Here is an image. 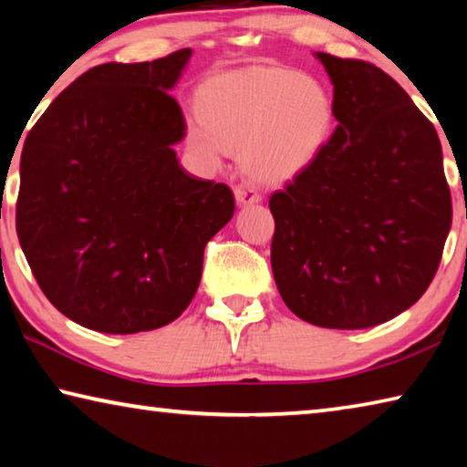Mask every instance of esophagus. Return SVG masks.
I'll use <instances>...</instances> for the list:
<instances>
[{"instance_id":"1","label":"esophagus","mask_w":467,"mask_h":467,"mask_svg":"<svg viewBox=\"0 0 467 467\" xmlns=\"http://www.w3.org/2000/svg\"><path fill=\"white\" fill-rule=\"evenodd\" d=\"M234 200L239 205H255L262 202V195L257 192H253V189H243V187H236L234 189Z\"/></svg>"}]
</instances>
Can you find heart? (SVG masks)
Instances as JSON below:
<instances>
[{
	"label": "heart",
	"mask_w": 467,
	"mask_h": 467,
	"mask_svg": "<svg viewBox=\"0 0 467 467\" xmlns=\"http://www.w3.org/2000/svg\"><path fill=\"white\" fill-rule=\"evenodd\" d=\"M197 119L187 146L205 169L239 152L243 172L264 185H286L309 172L327 148L336 102L311 74L249 66L210 74L193 94Z\"/></svg>",
	"instance_id": "heart-1"
}]
</instances>
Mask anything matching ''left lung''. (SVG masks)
<instances>
[{
  "mask_svg": "<svg viewBox=\"0 0 467 467\" xmlns=\"http://www.w3.org/2000/svg\"><path fill=\"white\" fill-rule=\"evenodd\" d=\"M337 128L315 167L270 197L272 272L288 309L367 329L410 309L437 272L451 193L432 123L383 69L315 53Z\"/></svg>",
  "mask_w": 467,
  "mask_h": 467,
  "instance_id": "obj_1",
  "label": "left lung"
}]
</instances>
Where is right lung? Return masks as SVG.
<instances>
[{"instance_id":"right-lung-1","label":"right lung","mask_w":467,"mask_h":467,"mask_svg":"<svg viewBox=\"0 0 467 467\" xmlns=\"http://www.w3.org/2000/svg\"><path fill=\"white\" fill-rule=\"evenodd\" d=\"M192 49L102 63L55 99L20 156L16 231L57 311L100 334L169 326L192 303L203 249L234 214L224 183L181 167L171 97Z\"/></svg>"}]
</instances>
